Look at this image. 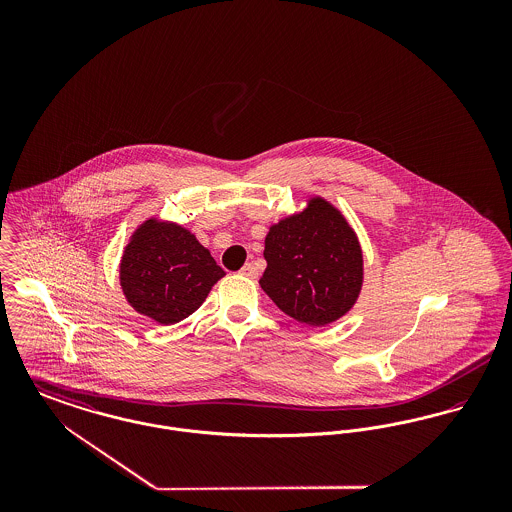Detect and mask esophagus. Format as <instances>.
Masks as SVG:
<instances>
[{"instance_id":"1","label":"esophagus","mask_w":512,"mask_h":512,"mask_svg":"<svg viewBox=\"0 0 512 512\" xmlns=\"http://www.w3.org/2000/svg\"><path fill=\"white\" fill-rule=\"evenodd\" d=\"M240 274L247 276V278H257V276H259V270H257V267H255L253 263H247V265H244L242 270H240Z\"/></svg>"}]
</instances>
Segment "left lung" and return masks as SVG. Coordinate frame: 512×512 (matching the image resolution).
<instances>
[{"mask_svg": "<svg viewBox=\"0 0 512 512\" xmlns=\"http://www.w3.org/2000/svg\"><path fill=\"white\" fill-rule=\"evenodd\" d=\"M265 259L261 288L280 311L307 326L343 317L361 292L357 236L324 199H313L303 213L270 228Z\"/></svg>", "mask_w": 512, "mask_h": 512, "instance_id": "1", "label": "left lung"}]
</instances>
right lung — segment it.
I'll return each instance as SVG.
<instances>
[{"label":"right lung","instance_id":"1","mask_svg":"<svg viewBox=\"0 0 512 512\" xmlns=\"http://www.w3.org/2000/svg\"><path fill=\"white\" fill-rule=\"evenodd\" d=\"M224 270L188 230L147 220L126 247L122 292L142 315L161 324L190 317Z\"/></svg>","mask_w":512,"mask_h":512}]
</instances>
